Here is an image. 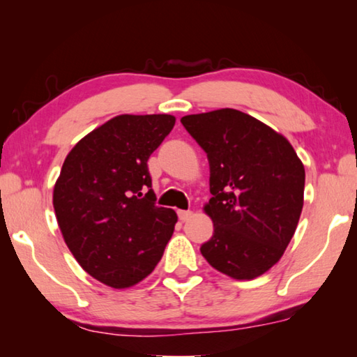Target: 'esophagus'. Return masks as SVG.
Segmentation results:
<instances>
[{
	"instance_id": "1",
	"label": "esophagus",
	"mask_w": 357,
	"mask_h": 357,
	"mask_svg": "<svg viewBox=\"0 0 357 357\" xmlns=\"http://www.w3.org/2000/svg\"><path fill=\"white\" fill-rule=\"evenodd\" d=\"M178 215H179V219L183 220V222H185V220H189L190 217H192V211H178Z\"/></svg>"
}]
</instances>
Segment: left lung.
<instances>
[{
  "label": "left lung",
  "mask_w": 357,
  "mask_h": 357,
  "mask_svg": "<svg viewBox=\"0 0 357 357\" xmlns=\"http://www.w3.org/2000/svg\"><path fill=\"white\" fill-rule=\"evenodd\" d=\"M209 162L214 233L202 255L219 273L252 280L282 258L304 206L305 170L285 137L234 108L181 118Z\"/></svg>",
  "instance_id": "obj_1"
}]
</instances>
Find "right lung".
<instances>
[{
	"instance_id": "1",
	"label": "right lung",
	"mask_w": 357,
	"mask_h": 357,
	"mask_svg": "<svg viewBox=\"0 0 357 357\" xmlns=\"http://www.w3.org/2000/svg\"><path fill=\"white\" fill-rule=\"evenodd\" d=\"M174 121L172 114L108 119L70 149L53 187L64 243L107 287L124 289L146 279L174 231L178 215L155 206L148 172L149 155Z\"/></svg>"
}]
</instances>
